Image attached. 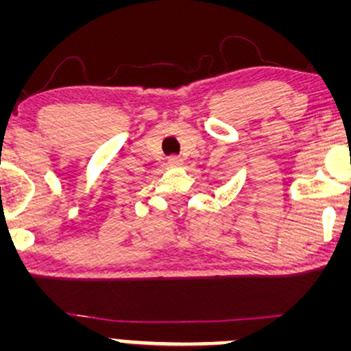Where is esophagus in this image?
Here are the masks:
<instances>
[{"label":"esophagus","mask_w":351,"mask_h":351,"mask_svg":"<svg viewBox=\"0 0 351 351\" xmlns=\"http://www.w3.org/2000/svg\"><path fill=\"white\" fill-rule=\"evenodd\" d=\"M168 165H170L171 168H180L183 167V158L178 155H171L170 158H168Z\"/></svg>","instance_id":"1"}]
</instances>
